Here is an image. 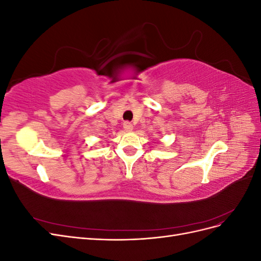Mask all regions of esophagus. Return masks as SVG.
I'll return each instance as SVG.
<instances>
[{
	"instance_id": "obj_1",
	"label": "esophagus",
	"mask_w": 261,
	"mask_h": 261,
	"mask_svg": "<svg viewBox=\"0 0 261 261\" xmlns=\"http://www.w3.org/2000/svg\"><path fill=\"white\" fill-rule=\"evenodd\" d=\"M123 127H124V129L126 130V132H130V130H133V128H134V126H133V124L130 123V122H124L123 123Z\"/></svg>"
}]
</instances>
